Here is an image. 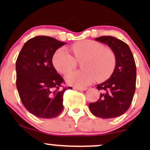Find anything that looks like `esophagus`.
<instances>
[{
    "instance_id": "esophagus-1",
    "label": "esophagus",
    "mask_w": 150,
    "mask_h": 150,
    "mask_svg": "<svg viewBox=\"0 0 150 150\" xmlns=\"http://www.w3.org/2000/svg\"><path fill=\"white\" fill-rule=\"evenodd\" d=\"M74 89H77V90H80V91H85L87 90V87H74Z\"/></svg>"
}]
</instances>
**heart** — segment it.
<instances>
[{"label":"heart","mask_w":150,"mask_h":150,"mask_svg":"<svg viewBox=\"0 0 150 150\" xmlns=\"http://www.w3.org/2000/svg\"><path fill=\"white\" fill-rule=\"evenodd\" d=\"M74 57L65 49H60L53 56L52 62L56 70L66 74L76 67L77 61H81L82 70L70 73L65 77L68 85L77 87L89 85L94 79L99 82L107 80L114 71L116 55L109 48L104 47L95 41L86 40L75 42L71 46Z\"/></svg>","instance_id":"1"}]
</instances>
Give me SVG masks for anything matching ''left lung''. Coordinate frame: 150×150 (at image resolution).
Instances as JSON below:
<instances>
[{"mask_svg":"<svg viewBox=\"0 0 150 150\" xmlns=\"http://www.w3.org/2000/svg\"><path fill=\"white\" fill-rule=\"evenodd\" d=\"M111 48L116 58V65L111 77L97 85L101 93L98 101L89 104L93 115L113 118L121 116L130 107L136 83V65L128 44L111 36L95 39Z\"/></svg>","mask_w":150,"mask_h":150,"instance_id":"1","label":"left lung"}]
</instances>
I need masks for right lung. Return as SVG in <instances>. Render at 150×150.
Instances as JSON below:
<instances>
[{"mask_svg":"<svg viewBox=\"0 0 150 150\" xmlns=\"http://www.w3.org/2000/svg\"><path fill=\"white\" fill-rule=\"evenodd\" d=\"M66 43L37 36L24 44L16 61V85L24 106L35 116L51 118L63 108L64 82L52 63L56 50Z\"/></svg>","mask_w":150,"mask_h":150,"instance_id":"right-lung-1","label":"right lung"}]
</instances>
